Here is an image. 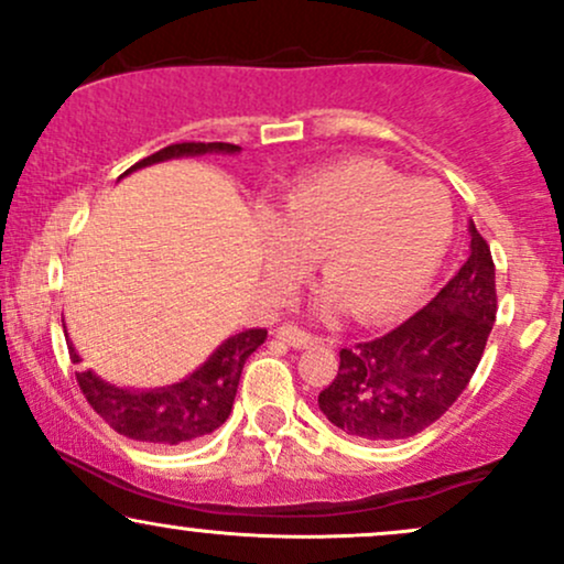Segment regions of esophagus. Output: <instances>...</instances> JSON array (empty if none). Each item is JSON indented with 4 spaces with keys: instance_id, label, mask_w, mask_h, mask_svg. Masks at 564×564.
<instances>
[{
    "instance_id": "esophagus-1",
    "label": "esophagus",
    "mask_w": 564,
    "mask_h": 564,
    "mask_svg": "<svg viewBox=\"0 0 564 564\" xmlns=\"http://www.w3.org/2000/svg\"><path fill=\"white\" fill-rule=\"evenodd\" d=\"M275 336L283 341V345H289V347H294V349H307V347H313V345H321L318 336L307 334L300 326H281L275 332Z\"/></svg>"
}]
</instances>
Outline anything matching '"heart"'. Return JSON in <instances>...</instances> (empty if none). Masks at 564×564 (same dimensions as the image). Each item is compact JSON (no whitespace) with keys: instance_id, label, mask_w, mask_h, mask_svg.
Listing matches in <instances>:
<instances>
[{"instance_id":"obj_1","label":"heart","mask_w":564,"mask_h":564,"mask_svg":"<svg viewBox=\"0 0 564 564\" xmlns=\"http://www.w3.org/2000/svg\"><path fill=\"white\" fill-rule=\"evenodd\" d=\"M264 268L281 300L313 273L321 254L326 302H347L358 321L411 307L435 278L453 236V209L430 183H405L379 161H345L296 180L264 215Z\"/></svg>"}]
</instances>
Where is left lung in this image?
I'll list each match as a JSON object with an SVG mask.
<instances>
[{
  "instance_id": "1",
  "label": "left lung",
  "mask_w": 564,
  "mask_h": 564,
  "mask_svg": "<svg viewBox=\"0 0 564 564\" xmlns=\"http://www.w3.org/2000/svg\"><path fill=\"white\" fill-rule=\"evenodd\" d=\"M469 232L467 262L435 300L390 334L339 352V371L318 405L345 435L413 437L467 390L496 323L494 257L475 223Z\"/></svg>"
}]
</instances>
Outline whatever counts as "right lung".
Returning <instances> with one entry per match:
<instances>
[{
	"label": "right lung",
	"mask_w": 564,
	"mask_h": 564,
	"mask_svg": "<svg viewBox=\"0 0 564 564\" xmlns=\"http://www.w3.org/2000/svg\"><path fill=\"white\" fill-rule=\"evenodd\" d=\"M238 151L241 148L232 145V142H172L153 156L129 166L127 174L166 159ZM264 336H268L264 328H249V332L230 336L212 352V358L198 371H193L177 384L161 387V390H119V387L97 379L93 371H79L76 381H79V390L87 398V403L95 408V413H100V419H106L119 435L138 440V443L159 445V448H174V445H185L212 435L225 424V419L232 411L246 358L262 345ZM68 352L70 360L79 364V355L70 341Z\"/></svg>",
	"instance_id": "obj_1"
}]
</instances>
